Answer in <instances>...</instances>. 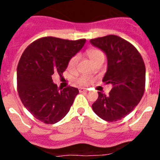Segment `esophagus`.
<instances>
[{"label":"esophagus","mask_w":160,"mask_h":160,"mask_svg":"<svg viewBox=\"0 0 160 160\" xmlns=\"http://www.w3.org/2000/svg\"><path fill=\"white\" fill-rule=\"evenodd\" d=\"M79 91H80V92H84V91H87V89H86V88H79Z\"/></svg>","instance_id":"1"}]
</instances>
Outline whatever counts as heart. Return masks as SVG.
<instances>
[{
  "mask_svg": "<svg viewBox=\"0 0 160 160\" xmlns=\"http://www.w3.org/2000/svg\"><path fill=\"white\" fill-rule=\"evenodd\" d=\"M87 55H88V57L90 58V59L92 61V62H94L97 58L100 57V56H102L103 55L102 52L100 51L99 49H90L87 50ZM103 56H104V55H103ZM78 59L79 57L78 54L73 56V57L70 59L69 62H68V68H69L70 70L74 69V68L76 67V66H77L78 62ZM77 82L80 86H87V85L90 84V83L92 82L93 79L92 78L90 77V76L82 75L77 79Z\"/></svg>",
  "mask_w": 160,
  "mask_h": 160,
  "instance_id": "1",
  "label": "heart"
}]
</instances>
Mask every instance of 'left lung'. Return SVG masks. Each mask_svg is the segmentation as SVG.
I'll list each match as a JSON object with an SVG mask.
<instances>
[{
    "label": "left lung",
    "mask_w": 160,
    "mask_h": 160,
    "mask_svg": "<svg viewBox=\"0 0 160 160\" xmlns=\"http://www.w3.org/2000/svg\"><path fill=\"white\" fill-rule=\"evenodd\" d=\"M90 42L107 55V70L102 82L112 85L109 95L98 92L92 109L103 120L115 122L130 114L140 102L145 89V65L136 48L120 37L108 35Z\"/></svg>",
    "instance_id": "left-lung-1"
}]
</instances>
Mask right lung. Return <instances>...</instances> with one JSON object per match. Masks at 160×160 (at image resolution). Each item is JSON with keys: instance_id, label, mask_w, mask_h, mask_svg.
Listing matches in <instances>:
<instances>
[{"instance_id": "add662e5", "label": "right lung", "mask_w": 160, "mask_h": 160, "mask_svg": "<svg viewBox=\"0 0 160 160\" xmlns=\"http://www.w3.org/2000/svg\"><path fill=\"white\" fill-rule=\"evenodd\" d=\"M85 43L86 39L70 41L46 37L25 49L17 70L18 90L23 105L37 119L54 124L69 112L78 89L68 87L59 90L52 75L62 73L70 59Z\"/></svg>"}]
</instances>
